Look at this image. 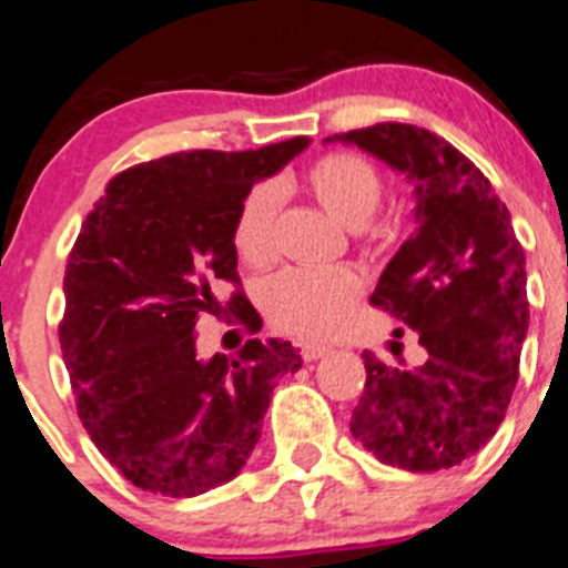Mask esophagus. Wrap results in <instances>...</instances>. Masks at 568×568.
<instances>
[{
    "instance_id": "esophagus-1",
    "label": "esophagus",
    "mask_w": 568,
    "mask_h": 568,
    "mask_svg": "<svg viewBox=\"0 0 568 568\" xmlns=\"http://www.w3.org/2000/svg\"><path fill=\"white\" fill-rule=\"evenodd\" d=\"M300 354H302L304 362H318V359H324L326 354H329V348H326V345L302 343V345H300Z\"/></svg>"
}]
</instances>
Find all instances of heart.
Masks as SVG:
<instances>
[{"label":"heart","mask_w":568,"mask_h":568,"mask_svg":"<svg viewBox=\"0 0 568 568\" xmlns=\"http://www.w3.org/2000/svg\"><path fill=\"white\" fill-rule=\"evenodd\" d=\"M310 190L334 217L348 229H362L384 201V179L369 160L354 152H334L315 160L307 171ZM280 187L255 184L239 204L234 220V247L250 264L272 258L277 244ZM364 288L354 266H291L272 274L261 300L268 318L280 329L300 337H329L348 318Z\"/></svg>","instance_id":"heart-1"}]
</instances>
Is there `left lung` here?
<instances>
[{
	"label": "left lung",
	"instance_id": "8db88e82",
	"mask_svg": "<svg viewBox=\"0 0 568 568\" xmlns=\"http://www.w3.org/2000/svg\"><path fill=\"white\" fill-rule=\"evenodd\" d=\"M354 143L414 184L416 231L369 302L419 334V367L364 351L367 384L351 433L381 463L444 470L495 435L528 332L525 253L487 176L425 128L381 122L326 139Z\"/></svg>",
	"mask_w": 568,
	"mask_h": 568
}]
</instances>
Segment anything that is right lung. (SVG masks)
Here are the masks:
<instances>
[{"label": "right lung", "mask_w": 568, "mask_h": 568, "mask_svg": "<svg viewBox=\"0 0 568 568\" xmlns=\"http://www.w3.org/2000/svg\"><path fill=\"white\" fill-rule=\"evenodd\" d=\"M307 139L247 152H176L113 176L81 225L64 272V364L79 416L135 487L193 498L242 470L280 378L302 367L283 339H247L236 359L195 351L201 315L229 307L214 283L236 277L234 220L255 182Z\"/></svg>", "instance_id": "right-lung-1"}]
</instances>
